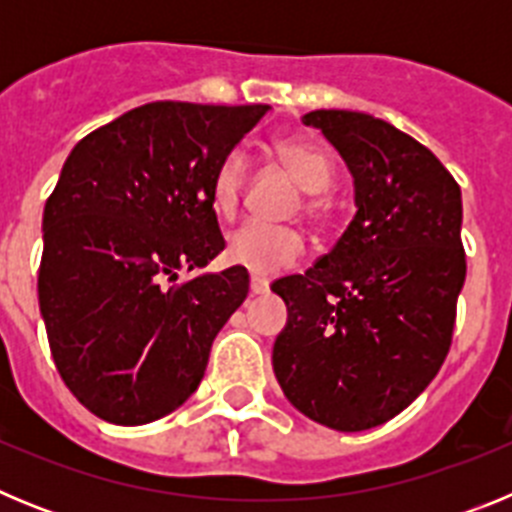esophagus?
Here are the masks:
<instances>
[{"instance_id":"obj_1","label":"esophagus","mask_w":512,"mask_h":512,"mask_svg":"<svg viewBox=\"0 0 512 512\" xmlns=\"http://www.w3.org/2000/svg\"><path fill=\"white\" fill-rule=\"evenodd\" d=\"M266 292H269V279L251 274V295H266Z\"/></svg>"}]
</instances>
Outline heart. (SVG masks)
<instances>
[{
    "label": "heart",
    "instance_id": "obj_1",
    "mask_svg": "<svg viewBox=\"0 0 512 512\" xmlns=\"http://www.w3.org/2000/svg\"><path fill=\"white\" fill-rule=\"evenodd\" d=\"M271 153L307 192L305 215L312 223H323L330 212L323 192H328L330 184L336 182V161L328 148L318 140L284 135L271 140ZM248 166L251 161L246 148L241 146L225 151L217 161L210 182V202L220 217H233L241 207ZM302 253H305V238L300 230L289 225L246 223L228 235V246H225V256L253 274H274L287 269L302 259Z\"/></svg>",
    "mask_w": 512,
    "mask_h": 512
}]
</instances>
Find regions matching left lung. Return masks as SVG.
<instances>
[{
    "instance_id": "left-lung-1",
    "label": "left lung",
    "mask_w": 512,
    "mask_h": 512,
    "mask_svg": "<svg viewBox=\"0 0 512 512\" xmlns=\"http://www.w3.org/2000/svg\"><path fill=\"white\" fill-rule=\"evenodd\" d=\"M354 176L356 215L305 274L271 284L287 302L274 374L300 413L333 431L387 423L449 354L467 277L461 189L423 143L364 112L302 117Z\"/></svg>"
}]
</instances>
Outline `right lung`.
<instances>
[{
    "label": "right lung",
    "mask_w": 512,
    "mask_h": 512,
    "mask_svg": "<svg viewBox=\"0 0 512 512\" xmlns=\"http://www.w3.org/2000/svg\"><path fill=\"white\" fill-rule=\"evenodd\" d=\"M266 104L151 102L81 138L43 212L38 297L56 369L115 425L164 418L197 390L248 295L241 266L179 282L225 248L217 161Z\"/></svg>",
    "instance_id": "right-lung-1"
}]
</instances>
